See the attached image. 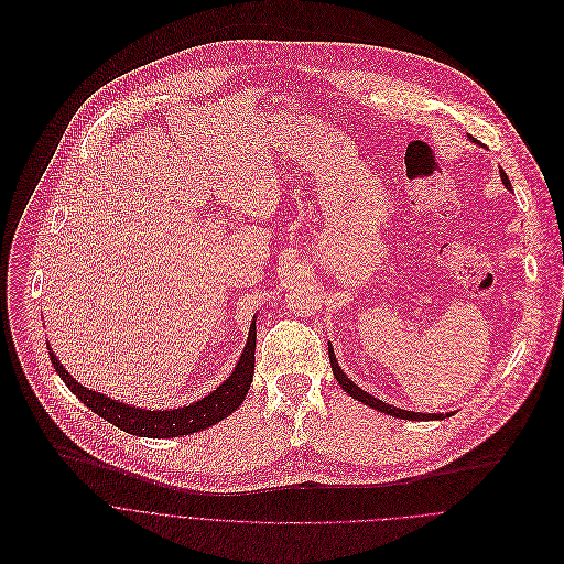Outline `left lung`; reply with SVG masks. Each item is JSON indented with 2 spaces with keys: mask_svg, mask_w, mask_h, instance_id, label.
Here are the masks:
<instances>
[{
  "mask_svg": "<svg viewBox=\"0 0 564 564\" xmlns=\"http://www.w3.org/2000/svg\"><path fill=\"white\" fill-rule=\"evenodd\" d=\"M469 140H471V138H469ZM500 180H502V184H505L509 191H513V188H511V182H509V177H507V173H505L502 169H500ZM328 360H330L333 376H335L337 382H340V387H343L354 400H358V402H362V404H369L371 409H376V411H380V413H387V415H393V417H400V420H444V417L452 415V413H415V411H406V409H398V406H393V404H387V402L373 398L371 393L362 391V389L343 371V367L337 365V360H335V354H333V347H330V345H328Z\"/></svg>",
  "mask_w": 564,
  "mask_h": 564,
  "instance_id": "obj_1",
  "label": "left lung"
}]
</instances>
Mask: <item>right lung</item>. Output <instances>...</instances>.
<instances>
[{
    "label": "right lung",
    "mask_w": 564,
    "mask_h": 564,
    "mask_svg": "<svg viewBox=\"0 0 564 564\" xmlns=\"http://www.w3.org/2000/svg\"><path fill=\"white\" fill-rule=\"evenodd\" d=\"M256 319L249 326V337L245 351L236 365V369L229 373L217 389H213L208 395H204L197 402H191L186 406L177 409H142L135 404H124L120 400H112L106 393H99L95 389L82 387L59 362V358L53 354L48 345L51 362L57 371V376L64 380V384L99 417L106 422L116 424L118 429L140 435V437H180L191 435L202 429H208L210 424L229 417L238 406L245 402L256 371Z\"/></svg>",
    "instance_id": "1"
}]
</instances>
